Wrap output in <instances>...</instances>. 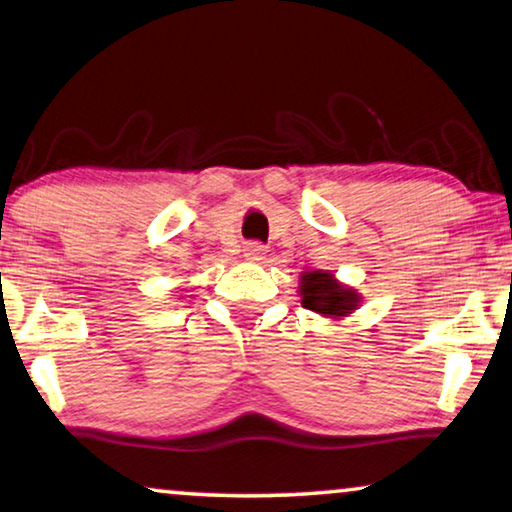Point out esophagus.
Here are the masks:
<instances>
[{
    "instance_id": "1",
    "label": "esophagus",
    "mask_w": 512,
    "mask_h": 512,
    "mask_svg": "<svg viewBox=\"0 0 512 512\" xmlns=\"http://www.w3.org/2000/svg\"><path fill=\"white\" fill-rule=\"evenodd\" d=\"M264 246H259V243H248L246 248H243V257L248 259V262H259V259H264Z\"/></svg>"
}]
</instances>
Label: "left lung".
<instances>
[{
    "instance_id": "1",
    "label": "left lung",
    "mask_w": 512,
    "mask_h": 512,
    "mask_svg": "<svg viewBox=\"0 0 512 512\" xmlns=\"http://www.w3.org/2000/svg\"><path fill=\"white\" fill-rule=\"evenodd\" d=\"M300 303L328 319H339L358 310L360 296L351 287H344L335 275L323 271H307L300 275Z\"/></svg>"
}]
</instances>
